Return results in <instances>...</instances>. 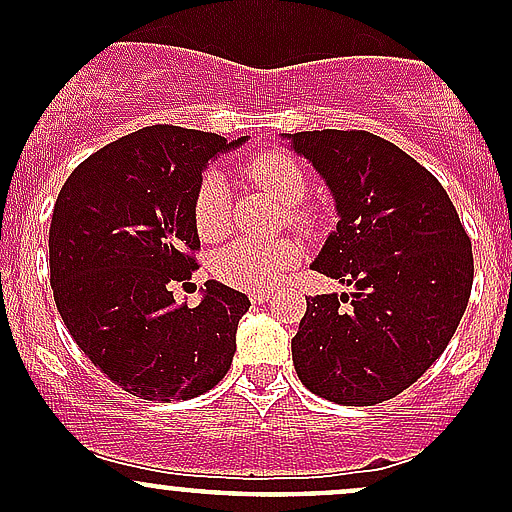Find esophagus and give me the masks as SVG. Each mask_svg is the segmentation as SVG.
I'll use <instances>...</instances> for the list:
<instances>
[{"label":"esophagus","instance_id":"obj_1","mask_svg":"<svg viewBox=\"0 0 512 512\" xmlns=\"http://www.w3.org/2000/svg\"><path fill=\"white\" fill-rule=\"evenodd\" d=\"M270 299V289H255V292H250V302L252 304H262Z\"/></svg>","mask_w":512,"mask_h":512}]
</instances>
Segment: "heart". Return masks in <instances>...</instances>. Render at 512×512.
Masks as SVG:
<instances>
[{
  "label": "heart",
  "instance_id": "heart-1",
  "mask_svg": "<svg viewBox=\"0 0 512 512\" xmlns=\"http://www.w3.org/2000/svg\"><path fill=\"white\" fill-rule=\"evenodd\" d=\"M250 175L257 185L272 193L277 203L287 205V223L312 227L317 220L314 208L304 205L309 180L302 165L285 151L255 156ZM195 230L203 240H220L230 227V190L218 170H208L195 188L193 200ZM302 245L292 237L277 240H235L218 250L210 260V272L220 282L240 289H270L287 277L302 260Z\"/></svg>",
  "mask_w": 512,
  "mask_h": 512
}]
</instances>
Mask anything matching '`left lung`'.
<instances>
[{
	"label": "left lung",
	"instance_id": "8db88e82",
	"mask_svg": "<svg viewBox=\"0 0 512 512\" xmlns=\"http://www.w3.org/2000/svg\"><path fill=\"white\" fill-rule=\"evenodd\" d=\"M329 185L337 230L312 270L354 285L317 294L292 339L312 394L374 406L409 389L443 354L473 287L471 237L443 185L369 131L285 133Z\"/></svg>",
	"mask_w": 512,
	"mask_h": 512
}]
</instances>
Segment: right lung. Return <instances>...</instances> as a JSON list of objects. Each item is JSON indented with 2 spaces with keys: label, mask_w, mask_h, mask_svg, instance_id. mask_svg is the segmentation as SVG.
I'll use <instances>...</instances> for the list:
<instances>
[{
  "label": "right lung",
  "mask_w": 512,
  "mask_h": 512,
  "mask_svg": "<svg viewBox=\"0 0 512 512\" xmlns=\"http://www.w3.org/2000/svg\"><path fill=\"white\" fill-rule=\"evenodd\" d=\"M242 141L141 128L86 158L56 198V309L91 364L128 394L188 401L230 369L247 294L210 280L198 307H188L175 304L173 285L198 270L193 200L205 165Z\"/></svg>",
  "instance_id": "obj_1"
}]
</instances>
